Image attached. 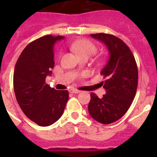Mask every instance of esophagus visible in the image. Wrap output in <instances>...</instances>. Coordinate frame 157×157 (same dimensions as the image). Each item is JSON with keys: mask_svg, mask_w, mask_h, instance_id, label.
Wrapping results in <instances>:
<instances>
[{"mask_svg": "<svg viewBox=\"0 0 157 157\" xmlns=\"http://www.w3.org/2000/svg\"><path fill=\"white\" fill-rule=\"evenodd\" d=\"M70 92H71V94H78V93H80L81 91L78 90H76V89H72V90H70Z\"/></svg>", "mask_w": 157, "mask_h": 157, "instance_id": "esophagus-1", "label": "esophagus"}]
</instances>
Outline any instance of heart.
I'll return each mask as SVG.
<instances>
[{
    "label": "heart",
    "instance_id": "1",
    "mask_svg": "<svg viewBox=\"0 0 157 157\" xmlns=\"http://www.w3.org/2000/svg\"><path fill=\"white\" fill-rule=\"evenodd\" d=\"M71 50H74L79 56H90L96 51V46L90 40L81 39L74 41L71 45Z\"/></svg>",
    "mask_w": 157,
    "mask_h": 157
}]
</instances>
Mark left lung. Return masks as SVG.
Listing matches in <instances>:
<instances>
[{
    "mask_svg": "<svg viewBox=\"0 0 157 157\" xmlns=\"http://www.w3.org/2000/svg\"><path fill=\"white\" fill-rule=\"evenodd\" d=\"M107 46L109 59L101 71L105 81L102 82L106 94L99 98L91 93L88 111L99 123L111 124L121 119L130 107L138 87V67L127 45L111 34H91Z\"/></svg>",
    "mask_w": 157,
    "mask_h": 157,
    "instance_id": "left-lung-1",
    "label": "left lung"
}]
</instances>
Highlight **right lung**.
<instances>
[{"label":"right lung","instance_id":"obj_1","mask_svg":"<svg viewBox=\"0 0 157 157\" xmlns=\"http://www.w3.org/2000/svg\"><path fill=\"white\" fill-rule=\"evenodd\" d=\"M62 36L48 35L28 44L17 60L13 90L19 107L40 126H49L61 117L68 91L56 90L45 83L54 66V45Z\"/></svg>","mask_w":157,"mask_h":157}]
</instances>
